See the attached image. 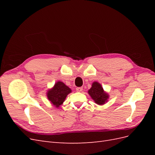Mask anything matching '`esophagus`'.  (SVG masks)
Here are the masks:
<instances>
[{"instance_id":"esophagus-1","label":"esophagus","mask_w":155,"mask_h":155,"mask_svg":"<svg viewBox=\"0 0 155 155\" xmlns=\"http://www.w3.org/2000/svg\"><path fill=\"white\" fill-rule=\"evenodd\" d=\"M76 91L78 92H81L83 91V88L82 87H77L76 88Z\"/></svg>"}]
</instances>
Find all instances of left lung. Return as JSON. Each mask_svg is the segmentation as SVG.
I'll list each match as a JSON object with an SVG mask.
<instances>
[{"instance_id":"8db88e82","label":"left lung","mask_w":155,"mask_h":155,"mask_svg":"<svg viewBox=\"0 0 155 155\" xmlns=\"http://www.w3.org/2000/svg\"><path fill=\"white\" fill-rule=\"evenodd\" d=\"M88 94L97 104L104 105L109 98V95L105 93L99 83L94 82L92 87L88 91Z\"/></svg>"}]
</instances>
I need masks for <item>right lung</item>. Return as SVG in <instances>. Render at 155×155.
<instances>
[{"instance_id": "add662e5", "label": "right lung", "mask_w": 155, "mask_h": 155, "mask_svg": "<svg viewBox=\"0 0 155 155\" xmlns=\"http://www.w3.org/2000/svg\"><path fill=\"white\" fill-rule=\"evenodd\" d=\"M71 92V89L61 81H58L55 84L53 88L47 92V97L54 106L59 107L63 104L65 98L69 93Z\"/></svg>"}]
</instances>
